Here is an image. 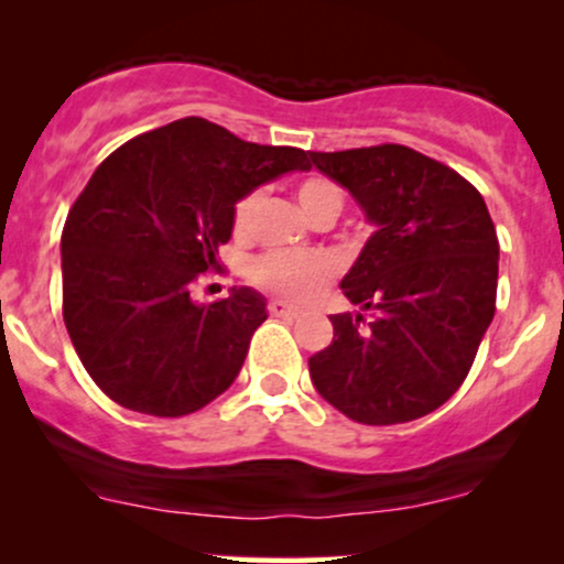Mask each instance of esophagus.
Instances as JSON below:
<instances>
[{"label": "esophagus", "instance_id": "esophagus-1", "mask_svg": "<svg viewBox=\"0 0 564 564\" xmlns=\"http://www.w3.org/2000/svg\"><path fill=\"white\" fill-rule=\"evenodd\" d=\"M270 315H275V318H296V315L302 313V307H296V304H289L283 300H273L268 304Z\"/></svg>", "mask_w": 564, "mask_h": 564}]
</instances>
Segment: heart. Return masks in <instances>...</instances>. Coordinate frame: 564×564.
Segmentation results:
<instances>
[{
	"label": "heart",
	"mask_w": 564,
	"mask_h": 564,
	"mask_svg": "<svg viewBox=\"0 0 564 564\" xmlns=\"http://www.w3.org/2000/svg\"><path fill=\"white\" fill-rule=\"evenodd\" d=\"M296 200L304 215L315 217L318 212L341 209L339 185L326 177H307L296 185ZM260 193H246L232 209V230L236 236H246L251 230ZM336 275V260L328 254H313V251H273L251 264V281L257 286L286 296V300H310Z\"/></svg>",
	"instance_id": "obj_1"
}]
</instances>
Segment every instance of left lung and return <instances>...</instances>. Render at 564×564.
<instances>
[{"label": "left lung", "instance_id": "8db88e82", "mask_svg": "<svg viewBox=\"0 0 564 564\" xmlns=\"http://www.w3.org/2000/svg\"><path fill=\"white\" fill-rule=\"evenodd\" d=\"M373 225L332 315L334 341L310 358L326 403L360 424H403L467 379L496 313L498 238L480 193L405 145L307 153Z\"/></svg>", "mask_w": 564, "mask_h": 564}]
</instances>
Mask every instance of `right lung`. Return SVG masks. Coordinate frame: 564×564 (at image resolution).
I'll return each instance as SVG.
<instances>
[{
    "instance_id": "1",
    "label": "right lung",
    "mask_w": 564,
    "mask_h": 564,
    "mask_svg": "<svg viewBox=\"0 0 564 564\" xmlns=\"http://www.w3.org/2000/svg\"><path fill=\"white\" fill-rule=\"evenodd\" d=\"M307 170L300 148L243 142L198 116L140 134L97 166L61 238L63 321L108 398L185 416L236 381L268 300L241 286L198 304L191 283L219 270L246 193Z\"/></svg>"
}]
</instances>
